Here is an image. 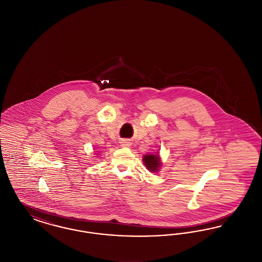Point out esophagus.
Here are the masks:
<instances>
[{"label":"esophagus","instance_id":"esophagus-1","mask_svg":"<svg viewBox=\"0 0 262 262\" xmlns=\"http://www.w3.org/2000/svg\"><path fill=\"white\" fill-rule=\"evenodd\" d=\"M122 145L123 146H125V147H128V146H130V141H128V140H126V139H124V140H122Z\"/></svg>","mask_w":262,"mask_h":262}]
</instances>
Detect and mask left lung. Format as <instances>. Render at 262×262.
I'll return each mask as SVG.
<instances>
[{"mask_svg":"<svg viewBox=\"0 0 262 262\" xmlns=\"http://www.w3.org/2000/svg\"><path fill=\"white\" fill-rule=\"evenodd\" d=\"M142 161L144 163L146 169L151 173L159 172L160 168L162 167V161L159 155V152L155 154H146L142 156Z\"/></svg>","mask_w":262,"mask_h":262,"instance_id":"obj_1","label":"left lung"}]
</instances>
